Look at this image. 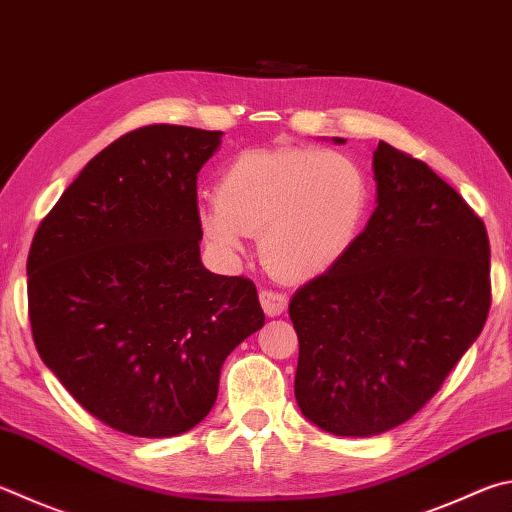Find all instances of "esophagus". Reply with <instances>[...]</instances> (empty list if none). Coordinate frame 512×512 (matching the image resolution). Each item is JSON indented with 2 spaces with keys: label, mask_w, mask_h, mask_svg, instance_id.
<instances>
[{
  "label": "esophagus",
  "mask_w": 512,
  "mask_h": 512,
  "mask_svg": "<svg viewBox=\"0 0 512 512\" xmlns=\"http://www.w3.org/2000/svg\"><path fill=\"white\" fill-rule=\"evenodd\" d=\"M259 302H262L264 313L275 318V315H282L286 311L288 297L284 293L271 291V288H262V291H259Z\"/></svg>",
  "instance_id": "esophagus-1"
}]
</instances>
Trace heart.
<instances>
[{
    "label": "heart",
    "instance_id": "heart-1",
    "mask_svg": "<svg viewBox=\"0 0 512 512\" xmlns=\"http://www.w3.org/2000/svg\"><path fill=\"white\" fill-rule=\"evenodd\" d=\"M217 203L199 208L203 235L228 259L257 235L282 280H313L336 266L365 226L371 183L349 154L318 147L246 150L217 181Z\"/></svg>",
    "mask_w": 512,
    "mask_h": 512
}]
</instances>
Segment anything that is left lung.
<instances>
[{
    "mask_svg": "<svg viewBox=\"0 0 512 512\" xmlns=\"http://www.w3.org/2000/svg\"><path fill=\"white\" fill-rule=\"evenodd\" d=\"M374 181L378 206L356 244L288 304L300 340L295 401L338 436L412 418L490 309L488 232L461 194L383 141Z\"/></svg>",
    "mask_w": 512,
    "mask_h": 512,
    "instance_id": "obj_1",
    "label": "left lung"
}]
</instances>
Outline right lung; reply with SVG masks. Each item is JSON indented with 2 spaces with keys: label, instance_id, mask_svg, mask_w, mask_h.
<instances>
[{
  "label": "right lung",
  "instance_id": "obj_1",
  "mask_svg": "<svg viewBox=\"0 0 512 512\" xmlns=\"http://www.w3.org/2000/svg\"><path fill=\"white\" fill-rule=\"evenodd\" d=\"M221 132L147 125L105 147L37 228L26 275L37 353L118 432L165 439L217 401L228 353L264 327L246 277L201 262L197 174Z\"/></svg>",
  "mask_w": 512,
  "mask_h": 512
}]
</instances>
